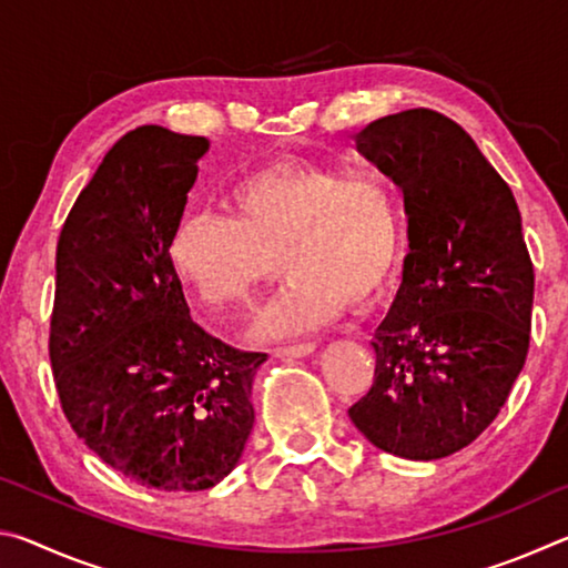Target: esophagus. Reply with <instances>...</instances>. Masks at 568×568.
<instances>
[{"instance_id":"esophagus-1","label":"esophagus","mask_w":568,"mask_h":568,"mask_svg":"<svg viewBox=\"0 0 568 568\" xmlns=\"http://www.w3.org/2000/svg\"><path fill=\"white\" fill-rule=\"evenodd\" d=\"M315 351V343H295V345H283V348H275V355L281 358H305Z\"/></svg>"}]
</instances>
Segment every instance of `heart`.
Returning a JSON list of instances; mask_svg holds the SVG:
<instances>
[{
    "label": "heart",
    "mask_w": 568,
    "mask_h": 568,
    "mask_svg": "<svg viewBox=\"0 0 568 568\" xmlns=\"http://www.w3.org/2000/svg\"><path fill=\"white\" fill-rule=\"evenodd\" d=\"M230 203L233 215H182L170 257L210 311L247 307L281 275L283 257L291 281L257 325L261 338L318 328L348 303L373 305L390 285L403 213L381 172L275 160L240 180Z\"/></svg>",
    "instance_id": "1"
}]
</instances>
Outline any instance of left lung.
I'll return each mask as SVG.
<instances>
[{
  "instance_id": "8db88e82",
  "label": "left lung",
  "mask_w": 568,
  "mask_h": 568,
  "mask_svg": "<svg viewBox=\"0 0 568 568\" xmlns=\"http://www.w3.org/2000/svg\"><path fill=\"white\" fill-rule=\"evenodd\" d=\"M403 190V283L378 325L376 378L348 408L386 454L436 460L491 426L531 338L534 263L504 178L446 114L418 108L355 134Z\"/></svg>"
}]
</instances>
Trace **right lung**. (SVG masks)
Segmentation results:
<instances>
[{"instance_id":"1","label":"right lung","mask_w":568,"mask_h":568,"mask_svg":"<svg viewBox=\"0 0 568 568\" xmlns=\"http://www.w3.org/2000/svg\"><path fill=\"white\" fill-rule=\"evenodd\" d=\"M210 142L145 124L80 192L57 243L50 361L77 438L160 491H205L243 456L267 355L190 318L170 240Z\"/></svg>"}]
</instances>
